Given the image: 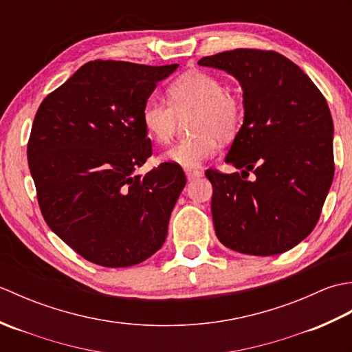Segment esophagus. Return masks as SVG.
I'll use <instances>...</instances> for the list:
<instances>
[{"label":"esophagus","instance_id":"obj_1","mask_svg":"<svg viewBox=\"0 0 352 352\" xmlns=\"http://www.w3.org/2000/svg\"><path fill=\"white\" fill-rule=\"evenodd\" d=\"M186 172V177H188V180L192 182V180H197V178H199L201 175V170H197V169H184Z\"/></svg>","mask_w":352,"mask_h":352}]
</instances>
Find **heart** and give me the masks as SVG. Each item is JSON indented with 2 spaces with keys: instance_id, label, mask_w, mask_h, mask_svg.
Segmentation results:
<instances>
[{
  "instance_id": "heart-1",
  "label": "heart",
  "mask_w": 352,
  "mask_h": 352,
  "mask_svg": "<svg viewBox=\"0 0 352 352\" xmlns=\"http://www.w3.org/2000/svg\"><path fill=\"white\" fill-rule=\"evenodd\" d=\"M222 81L212 74L189 71L177 77L168 87L169 104L149 96L140 111V122L146 136L164 144L175 131L178 118L189 115L190 138L178 140L163 153L162 160L198 168L214 155L218 139L228 140L241 125L242 107Z\"/></svg>"
}]
</instances>
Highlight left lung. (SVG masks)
<instances>
[{"label":"left lung","mask_w":352,"mask_h":352,"mask_svg":"<svg viewBox=\"0 0 352 352\" xmlns=\"http://www.w3.org/2000/svg\"><path fill=\"white\" fill-rule=\"evenodd\" d=\"M198 65L226 71L243 91V124L226 157L241 174L206 172L216 236L250 256L289 251L315 228L333 183L334 126L324 95L275 51L237 48Z\"/></svg>","instance_id":"left-lung-1"}]
</instances>
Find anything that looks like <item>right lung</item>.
Listing matches in <instances>:
<instances>
[{"label":"right lung","mask_w":352,"mask_h":352,"mask_svg":"<svg viewBox=\"0 0 352 352\" xmlns=\"http://www.w3.org/2000/svg\"><path fill=\"white\" fill-rule=\"evenodd\" d=\"M177 68L89 62L37 109L27 157L43 219L95 265H138L166 241L184 172L169 162L136 169L153 154L142 107Z\"/></svg>","instance_id":"add662e5"}]
</instances>
